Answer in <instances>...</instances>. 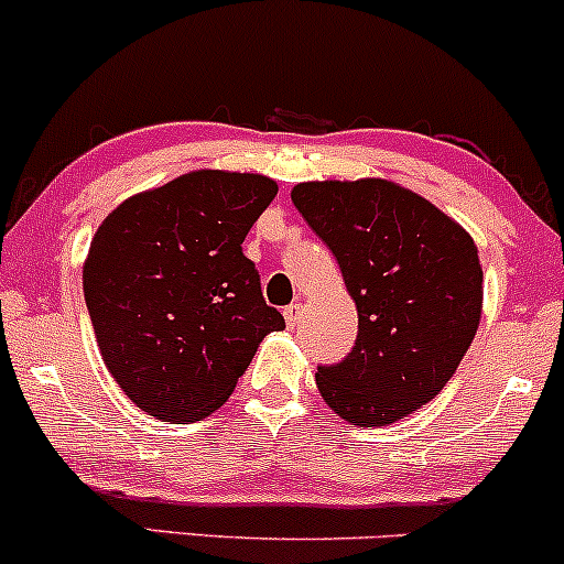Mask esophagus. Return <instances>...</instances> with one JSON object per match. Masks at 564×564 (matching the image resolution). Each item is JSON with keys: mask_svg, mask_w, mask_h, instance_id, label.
Listing matches in <instances>:
<instances>
[{"mask_svg": "<svg viewBox=\"0 0 564 564\" xmlns=\"http://www.w3.org/2000/svg\"><path fill=\"white\" fill-rule=\"evenodd\" d=\"M283 318H286L289 329H294V326L300 324V318H302V305H296V302H294V305H289L286 311H283Z\"/></svg>", "mask_w": 564, "mask_h": 564, "instance_id": "obj_1", "label": "esophagus"}]
</instances>
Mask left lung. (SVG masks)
<instances>
[{
    "instance_id": "1",
    "label": "left lung",
    "mask_w": 564,
    "mask_h": 564,
    "mask_svg": "<svg viewBox=\"0 0 564 564\" xmlns=\"http://www.w3.org/2000/svg\"><path fill=\"white\" fill-rule=\"evenodd\" d=\"M292 200L337 257L358 311L356 345L318 367V391L352 425H391L447 386L479 329L471 235L388 178L305 182Z\"/></svg>"
}]
</instances>
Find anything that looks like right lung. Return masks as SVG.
<instances>
[{
  "mask_svg": "<svg viewBox=\"0 0 564 564\" xmlns=\"http://www.w3.org/2000/svg\"><path fill=\"white\" fill-rule=\"evenodd\" d=\"M278 195L259 173L192 171L101 221L83 268L104 364L139 410L165 423L208 417L259 343L286 326L243 257Z\"/></svg>",
  "mask_w": 564,
  "mask_h": 564,
  "instance_id": "1",
  "label": "right lung"
}]
</instances>
